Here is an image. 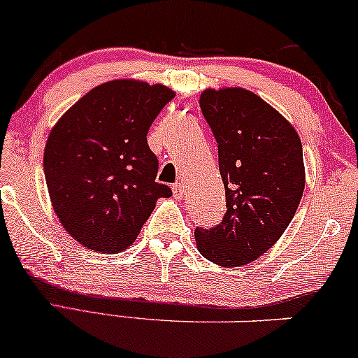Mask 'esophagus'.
I'll list each match as a JSON object with an SVG mask.
<instances>
[{
  "mask_svg": "<svg viewBox=\"0 0 358 358\" xmlns=\"http://www.w3.org/2000/svg\"><path fill=\"white\" fill-rule=\"evenodd\" d=\"M173 196L176 199H182V196H184V185L182 184L173 185Z\"/></svg>",
  "mask_w": 358,
  "mask_h": 358,
  "instance_id": "1",
  "label": "esophagus"
}]
</instances>
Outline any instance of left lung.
Segmentation results:
<instances>
[{"instance_id": "obj_1", "label": "left lung", "mask_w": 358, "mask_h": 358, "mask_svg": "<svg viewBox=\"0 0 358 358\" xmlns=\"http://www.w3.org/2000/svg\"><path fill=\"white\" fill-rule=\"evenodd\" d=\"M199 103L219 145L227 212L215 229H196V245L219 266H243L280 240L298 210L303 145L280 111L245 88H206Z\"/></svg>"}]
</instances>
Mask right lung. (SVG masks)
<instances>
[{
	"instance_id": "obj_1",
	"label": "right lung",
	"mask_w": 358,
	"mask_h": 358,
	"mask_svg": "<svg viewBox=\"0 0 358 358\" xmlns=\"http://www.w3.org/2000/svg\"><path fill=\"white\" fill-rule=\"evenodd\" d=\"M176 94L134 78L92 88L50 129L44 174L50 203L64 229L85 248H129L155 210L171 197L156 182L157 157L148 129Z\"/></svg>"
}]
</instances>
